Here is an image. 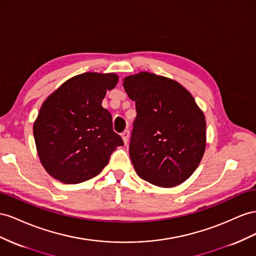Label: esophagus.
I'll return each mask as SVG.
<instances>
[{
    "mask_svg": "<svg viewBox=\"0 0 256 256\" xmlns=\"http://www.w3.org/2000/svg\"><path fill=\"white\" fill-rule=\"evenodd\" d=\"M122 138L124 142H125V144H127L129 141V130L128 129L124 131V132L122 134Z\"/></svg>",
    "mask_w": 256,
    "mask_h": 256,
    "instance_id": "1",
    "label": "esophagus"
}]
</instances>
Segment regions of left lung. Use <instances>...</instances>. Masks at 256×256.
<instances>
[{"mask_svg":"<svg viewBox=\"0 0 256 256\" xmlns=\"http://www.w3.org/2000/svg\"><path fill=\"white\" fill-rule=\"evenodd\" d=\"M136 101L129 155L138 176L174 188L196 170L206 148V120L192 96L178 82L141 72L124 78Z\"/></svg>","mask_w":256,"mask_h":256,"instance_id":"8db88e82","label":"left lung"}]
</instances>
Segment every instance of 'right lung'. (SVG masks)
I'll return each mask as SVG.
<instances>
[{
  "label": "right lung",
  "instance_id": "1",
  "mask_svg": "<svg viewBox=\"0 0 256 256\" xmlns=\"http://www.w3.org/2000/svg\"><path fill=\"white\" fill-rule=\"evenodd\" d=\"M118 76L87 72L64 82L40 108L33 125L38 154L45 170L66 184L98 176L122 139L101 103Z\"/></svg>",
  "mask_w": 256,
  "mask_h": 256
}]
</instances>
